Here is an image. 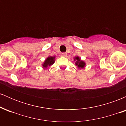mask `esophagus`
<instances>
[{
    "mask_svg": "<svg viewBox=\"0 0 126 126\" xmlns=\"http://www.w3.org/2000/svg\"><path fill=\"white\" fill-rule=\"evenodd\" d=\"M66 55H67V54H66V53H62V56H63V57H66Z\"/></svg>",
    "mask_w": 126,
    "mask_h": 126,
    "instance_id": "1",
    "label": "esophagus"
}]
</instances>
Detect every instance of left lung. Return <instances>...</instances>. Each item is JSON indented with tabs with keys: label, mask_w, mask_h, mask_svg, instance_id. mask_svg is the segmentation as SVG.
I'll return each mask as SVG.
<instances>
[{
	"label": "left lung",
	"mask_w": 126,
	"mask_h": 126,
	"mask_svg": "<svg viewBox=\"0 0 126 126\" xmlns=\"http://www.w3.org/2000/svg\"><path fill=\"white\" fill-rule=\"evenodd\" d=\"M74 60L76 61L75 64L78 66V67L79 68V69H83V68H84L85 67L86 63H85L83 61L80 60V58H79V57H78V56L75 57Z\"/></svg>",
	"instance_id": "left-lung-1"
}]
</instances>
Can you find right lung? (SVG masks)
I'll return each mask as SVG.
<instances>
[{"label":"right lung","instance_id":"1","mask_svg":"<svg viewBox=\"0 0 126 126\" xmlns=\"http://www.w3.org/2000/svg\"><path fill=\"white\" fill-rule=\"evenodd\" d=\"M54 62H55V56H53V57H52V56H49V57H48L46 59V60L44 61V63L42 64V66H43V67L44 69H46V68L48 67V66H51Z\"/></svg>","mask_w":126,"mask_h":126}]
</instances>
